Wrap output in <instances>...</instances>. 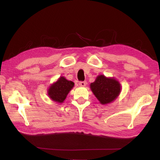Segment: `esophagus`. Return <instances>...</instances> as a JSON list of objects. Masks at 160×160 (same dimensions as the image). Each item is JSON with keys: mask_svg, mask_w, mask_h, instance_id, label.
I'll return each mask as SVG.
<instances>
[{"mask_svg": "<svg viewBox=\"0 0 160 160\" xmlns=\"http://www.w3.org/2000/svg\"><path fill=\"white\" fill-rule=\"evenodd\" d=\"M79 84L80 86H86V84H87V82H86V81H80Z\"/></svg>", "mask_w": 160, "mask_h": 160, "instance_id": "esophagus-1", "label": "esophagus"}]
</instances>
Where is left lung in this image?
<instances>
[{
  "label": "left lung",
  "instance_id": "left-lung-1",
  "mask_svg": "<svg viewBox=\"0 0 160 160\" xmlns=\"http://www.w3.org/2000/svg\"><path fill=\"white\" fill-rule=\"evenodd\" d=\"M90 88L100 103L106 104L117 98L121 91V86L115 79L99 75L90 84Z\"/></svg>",
  "mask_w": 160,
  "mask_h": 160
}]
</instances>
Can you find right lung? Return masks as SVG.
<instances>
[{
    "mask_svg": "<svg viewBox=\"0 0 160 160\" xmlns=\"http://www.w3.org/2000/svg\"><path fill=\"white\" fill-rule=\"evenodd\" d=\"M74 85V83L72 81H68L64 77H61L57 82L52 85L49 88V96L54 102L58 103L63 102Z\"/></svg>",
    "mask_w": 160,
    "mask_h": 160,
    "instance_id": "add662e5",
    "label": "right lung"
}]
</instances>
